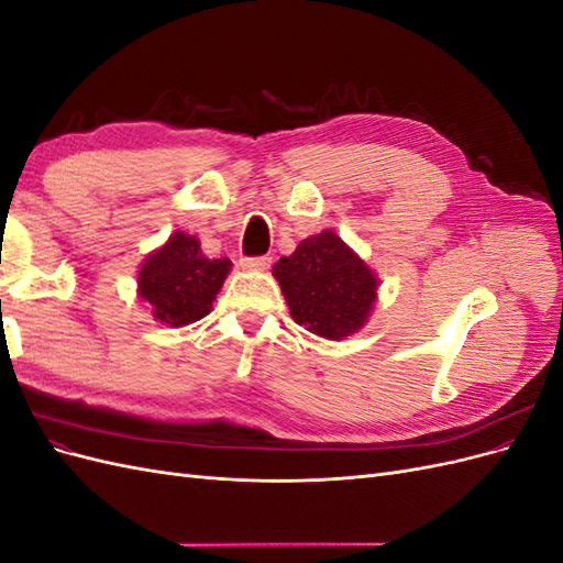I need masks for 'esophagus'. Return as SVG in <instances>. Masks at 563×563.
Instances as JSON below:
<instances>
[{"mask_svg":"<svg viewBox=\"0 0 563 563\" xmlns=\"http://www.w3.org/2000/svg\"><path fill=\"white\" fill-rule=\"evenodd\" d=\"M269 263H272L269 255H255V258H242V261H240V265H242L244 269H255V272L267 269Z\"/></svg>","mask_w":563,"mask_h":563,"instance_id":"esophagus-1","label":"esophagus"}]
</instances>
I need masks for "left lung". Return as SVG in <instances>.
I'll use <instances>...</instances> for the list:
<instances>
[{
  "mask_svg": "<svg viewBox=\"0 0 563 563\" xmlns=\"http://www.w3.org/2000/svg\"><path fill=\"white\" fill-rule=\"evenodd\" d=\"M291 317L310 333L343 340L368 321L378 296L373 269L331 230L308 236L272 267Z\"/></svg>",
  "mask_w": 563,
  "mask_h": 563,
  "instance_id": "obj_1",
  "label": "left lung"
}]
</instances>
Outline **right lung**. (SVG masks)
<instances>
[{"label": "right lung", "mask_w": 563, "mask_h": 563, "mask_svg": "<svg viewBox=\"0 0 563 563\" xmlns=\"http://www.w3.org/2000/svg\"><path fill=\"white\" fill-rule=\"evenodd\" d=\"M230 269V258L211 261L201 253L197 236L174 232L141 265L139 296L152 305L157 321L187 327L211 312Z\"/></svg>", "instance_id": "1"}]
</instances>
